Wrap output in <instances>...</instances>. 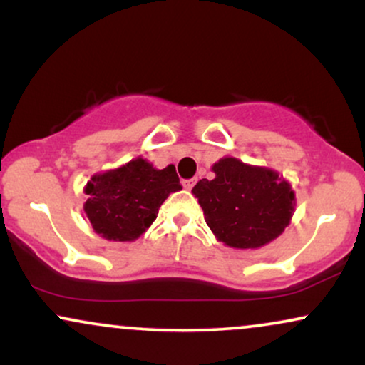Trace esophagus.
<instances>
[{"label":"esophagus","mask_w":365,"mask_h":365,"mask_svg":"<svg viewBox=\"0 0 365 365\" xmlns=\"http://www.w3.org/2000/svg\"><path fill=\"white\" fill-rule=\"evenodd\" d=\"M197 180L195 178H188V180H183V188H187V190H190V188L195 185Z\"/></svg>","instance_id":"obj_1"}]
</instances>
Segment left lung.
Returning a JSON list of instances; mask_svg holds the SVG:
<instances>
[{
    "mask_svg": "<svg viewBox=\"0 0 365 365\" xmlns=\"http://www.w3.org/2000/svg\"><path fill=\"white\" fill-rule=\"evenodd\" d=\"M212 172L215 178H202L192 193L219 241L236 249H257L283 232L294 210V192L278 172L232 156L220 158Z\"/></svg>",
    "mask_w": 365,
    "mask_h": 365,
    "instance_id": "obj_1",
    "label": "left lung"
}]
</instances>
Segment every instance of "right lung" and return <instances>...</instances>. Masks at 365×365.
<instances>
[{
	"mask_svg": "<svg viewBox=\"0 0 365 365\" xmlns=\"http://www.w3.org/2000/svg\"><path fill=\"white\" fill-rule=\"evenodd\" d=\"M182 190L173 165L156 170L135 158L116 170L98 173L84 188V210L96 232L108 241H135L153 224L172 192Z\"/></svg>",
	"mask_w": 365,
	"mask_h": 365,
	"instance_id": "add662e5",
	"label": "right lung"
}]
</instances>
